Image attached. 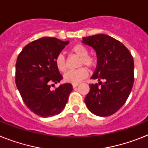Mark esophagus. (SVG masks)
Listing matches in <instances>:
<instances>
[{
  "mask_svg": "<svg viewBox=\"0 0 148 148\" xmlns=\"http://www.w3.org/2000/svg\"><path fill=\"white\" fill-rule=\"evenodd\" d=\"M78 84H73V88H75V87H78Z\"/></svg>",
  "mask_w": 148,
  "mask_h": 148,
  "instance_id": "1",
  "label": "esophagus"
}]
</instances>
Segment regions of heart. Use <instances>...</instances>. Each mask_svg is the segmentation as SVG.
Listing matches in <instances>:
<instances>
[{"mask_svg":"<svg viewBox=\"0 0 148 148\" xmlns=\"http://www.w3.org/2000/svg\"><path fill=\"white\" fill-rule=\"evenodd\" d=\"M72 54L78 56L80 59L78 61V66L85 65L88 67L95 66L96 59L95 57L89 54V49L82 44H77L70 49ZM56 66L58 71L64 73L67 70V61L62 54H59L55 60ZM88 70L84 66L78 68L75 70H71L66 73L64 76V79L67 83L78 84L88 76Z\"/></svg>","mask_w":148,"mask_h":148,"instance_id":"obj_1","label":"heart"}]
</instances>
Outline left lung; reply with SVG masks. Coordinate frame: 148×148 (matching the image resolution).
<instances>
[{"instance_id": "obj_1", "label": "left lung", "mask_w": 148, "mask_h": 148, "mask_svg": "<svg viewBox=\"0 0 148 148\" xmlns=\"http://www.w3.org/2000/svg\"><path fill=\"white\" fill-rule=\"evenodd\" d=\"M82 43L96 52L97 66L91 78L99 81V84L90 85L84 99L86 105L98 116L113 115L125 104L131 92L134 82L132 55L120 41L104 34L83 38Z\"/></svg>"}]
</instances>
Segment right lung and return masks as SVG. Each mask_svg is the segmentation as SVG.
Returning <instances> with one entry per match:
<instances>
[{
    "label": "right lung",
    "mask_w": 148,
    "mask_h": 148,
    "mask_svg": "<svg viewBox=\"0 0 148 148\" xmlns=\"http://www.w3.org/2000/svg\"><path fill=\"white\" fill-rule=\"evenodd\" d=\"M68 44L69 40L41 38L26 45L17 58V88L27 108L44 118L59 114L73 90L69 83L50 89L63 78L55 60Z\"/></svg>",
    "instance_id": "add662e5"
}]
</instances>
